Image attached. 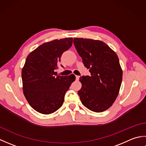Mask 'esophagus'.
<instances>
[{
  "mask_svg": "<svg viewBox=\"0 0 146 146\" xmlns=\"http://www.w3.org/2000/svg\"><path fill=\"white\" fill-rule=\"evenodd\" d=\"M79 78H80V76H77V75H76V80H79Z\"/></svg>",
  "mask_w": 146,
  "mask_h": 146,
  "instance_id": "34e87169",
  "label": "esophagus"
}]
</instances>
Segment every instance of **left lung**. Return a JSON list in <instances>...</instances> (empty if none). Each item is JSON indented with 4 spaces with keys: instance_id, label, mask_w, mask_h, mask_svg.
<instances>
[{
    "instance_id": "8db88e82",
    "label": "left lung",
    "mask_w": 146,
    "mask_h": 146,
    "mask_svg": "<svg viewBox=\"0 0 146 146\" xmlns=\"http://www.w3.org/2000/svg\"><path fill=\"white\" fill-rule=\"evenodd\" d=\"M73 44L90 75L82 76L78 92L82 103L89 110L102 112L111 106L119 94L122 80L117 55L105 42L75 38Z\"/></svg>"
}]
</instances>
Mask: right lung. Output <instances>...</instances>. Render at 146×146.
Listing matches in <instances>:
<instances>
[{"instance_id": "add662e5", "label": "right lung", "mask_w": 146, "mask_h": 146, "mask_svg": "<svg viewBox=\"0 0 146 146\" xmlns=\"http://www.w3.org/2000/svg\"><path fill=\"white\" fill-rule=\"evenodd\" d=\"M73 38L56 39L39 46L28 55L22 70L23 92L36 111L54 112L63 105L64 95L75 76H57L61 56L72 46Z\"/></svg>"}]
</instances>
